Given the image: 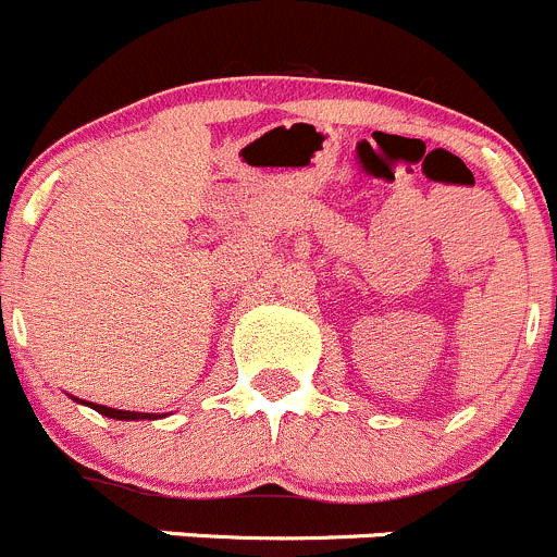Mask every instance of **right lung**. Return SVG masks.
Listing matches in <instances>:
<instances>
[{
  "label": "right lung",
  "instance_id": "1",
  "mask_svg": "<svg viewBox=\"0 0 557 557\" xmlns=\"http://www.w3.org/2000/svg\"><path fill=\"white\" fill-rule=\"evenodd\" d=\"M94 411L99 414L110 417V420H153L157 414H140V411H121V409H108V406H99V404H89Z\"/></svg>",
  "mask_w": 557,
  "mask_h": 557
}]
</instances>
